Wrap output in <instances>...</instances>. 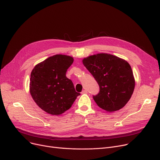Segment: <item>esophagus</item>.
Masks as SVG:
<instances>
[{
	"mask_svg": "<svg viewBox=\"0 0 160 160\" xmlns=\"http://www.w3.org/2000/svg\"><path fill=\"white\" fill-rule=\"evenodd\" d=\"M88 93V92H87V90H86V89H84V90H83V91L81 92L82 94H84V93Z\"/></svg>",
	"mask_w": 160,
	"mask_h": 160,
	"instance_id": "obj_1",
	"label": "esophagus"
}]
</instances>
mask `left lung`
<instances>
[{
  "instance_id": "1",
  "label": "left lung",
  "mask_w": 160,
  "mask_h": 160,
  "mask_svg": "<svg viewBox=\"0 0 160 160\" xmlns=\"http://www.w3.org/2000/svg\"><path fill=\"white\" fill-rule=\"evenodd\" d=\"M83 64L99 86L93 98L107 112H114L126 105L133 93L135 79L129 64L115 55L98 53L82 60Z\"/></svg>"
}]
</instances>
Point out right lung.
I'll return each instance as SVG.
<instances>
[{
	"label": "right lung",
	"mask_w": 160,
	"mask_h": 160,
	"mask_svg": "<svg viewBox=\"0 0 160 160\" xmlns=\"http://www.w3.org/2000/svg\"><path fill=\"white\" fill-rule=\"evenodd\" d=\"M72 57L58 54L34 67L31 74L30 93L37 105L47 113L59 115L70 108L76 97L72 82L67 78Z\"/></svg>",
	"instance_id": "add662e5"
}]
</instances>
